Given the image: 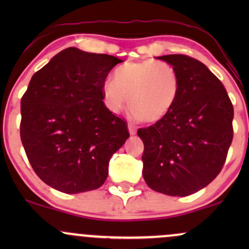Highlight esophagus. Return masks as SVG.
<instances>
[{"instance_id":"esophagus-1","label":"esophagus","mask_w":249,"mask_h":249,"mask_svg":"<svg viewBox=\"0 0 249 249\" xmlns=\"http://www.w3.org/2000/svg\"><path fill=\"white\" fill-rule=\"evenodd\" d=\"M127 128H128V132H130L131 136H133V134H136V132H137V128H136V126H134L133 124H131V123H128Z\"/></svg>"}]
</instances>
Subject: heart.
<instances>
[{
    "instance_id": "heart-1",
    "label": "heart",
    "mask_w": 249,
    "mask_h": 249,
    "mask_svg": "<svg viewBox=\"0 0 249 249\" xmlns=\"http://www.w3.org/2000/svg\"><path fill=\"white\" fill-rule=\"evenodd\" d=\"M181 91L178 71L166 62L145 59L125 63L115 70L112 81L102 87L105 105L118 112L127 105L144 123L161 121L172 110Z\"/></svg>"
}]
</instances>
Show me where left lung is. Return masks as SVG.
<instances>
[{
	"mask_svg": "<svg viewBox=\"0 0 249 249\" xmlns=\"http://www.w3.org/2000/svg\"><path fill=\"white\" fill-rule=\"evenodd\" d=\"M157 58L178 71L181 91L166 117L137 132L144 142L142 177L156 192L186 196L206 187L224 166L233 139V105L204 63L185 55Z\"/></svg>",
	"mask_w": 249,
	"mask_h": 249,
	"instance_id": "1",
	"label": "left lung"
}]
</instances>
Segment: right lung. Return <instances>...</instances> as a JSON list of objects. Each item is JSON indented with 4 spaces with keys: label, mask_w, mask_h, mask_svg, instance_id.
<instances>
[{
    "label": "right lung",
    "mask_w": 249,
    "mask_h": 249,
    "mask_svg": "<svg viewBox=\"0 0 249 249\" xmlns=\"http://www.w3.org/2000/svg\"><path fill=\"white\" fill-rule=\"evenodd\" d=\"M122 59L67 48L31 77L21 99V141L41 180L63 193L97 190L130 137L102 87Z\"/></svg>",
    "instance_id": "right-lung-1"
}]
</instances>
